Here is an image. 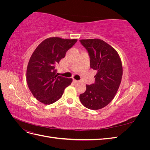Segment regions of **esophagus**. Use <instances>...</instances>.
Returning a JSON list of instances; mask_svg holds the SVG:
<instances>
[{"label": "esophagus", "instance_id": "1", "mask_svg": "<svg viewBox=\"0 0 150 150\" xmlns=\"http://www.w3.org/2000/svg\"><path fill=\"white\" fill-rule=\"evenodd\" d=\"M73 81H74V83H79V81H78V80H76V79H74V80H73Z\"/></svg>", "mask_w": 150, "mask_h": 150}]
</instances>
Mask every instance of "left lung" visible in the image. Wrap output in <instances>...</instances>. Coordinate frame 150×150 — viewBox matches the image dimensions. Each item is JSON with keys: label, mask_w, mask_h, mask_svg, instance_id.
<instances>
[{"label": "left lung", "mask_w": 150, "mask_h": 150, "mask_svg": "<svg viewBox=\"0 0 150 150\" xmlns=\"http://www.w3.org/2000/svg\"><path fill=\"white\" fill-rule=\"evenodd\" d=\"M90 57V67L97 71L95 83L86 85L81 94L83 105L89 110H98L107 106L118 90L122 76V67L118 53L110 44L99 39H81Z\"/></svg>", "instance_id": "left-lung-1"}]
</instances>
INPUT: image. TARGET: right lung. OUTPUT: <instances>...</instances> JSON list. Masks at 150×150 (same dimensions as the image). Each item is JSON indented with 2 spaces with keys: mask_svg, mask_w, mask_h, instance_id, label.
Wrapping results in <instances>:
<instances>
[{
  "mask_svg": "<svg viewBox=\"0 0 150 150\" xmlns=\"http://www.w3.org/2000/svg\"><path fill=\"white\" fill-rule=\"evenodd\" d=\"M77 40L49 38L43 40L32 54L27 67V83L34 98L40 103H55L71 84L72 78L58 76L55 67Z\"/></svg>",
  "mask_w": 150,
  "mask_h": 150,
  "instance_id": "right-lung-1",
  "label": "right lung"
}]
</instances>
